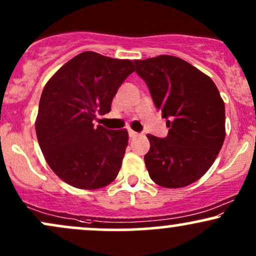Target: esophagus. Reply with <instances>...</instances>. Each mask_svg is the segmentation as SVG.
<instances>
[{
  "instance_id": "esophagus-1",
  "label": "esophagus",
  "mask_w": 256,
  "mask_h": 256,
  "mask_svg": "<svg viewBox=\"0 0 256 256\" xmlns=\"http://www.w3.org/2000/svg\"><path fill=\"white\" fill-rule=\"evenodd\" d=\"M128 137L130 138H136L137 136H138V134L136 131H134V130H131V128H128Z\"/></svg>"
}]
</instances>
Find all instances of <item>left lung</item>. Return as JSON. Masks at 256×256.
<instances>
[{
	"label": "left lung",
	"mask_w": 256,
	"mask_h": 256,
	"mask_svg": "<svg viewBox=\"0 0 256 256\" xmlns=\"http://www.w3.org/2000/svg\"><path fill=\"white\" fill-rule=\"evenodd\" d=\"M134 64L170 128L166 137L146 136L149 177L164 188L192 184L213 165L225 140V104L218 88L196 67L171 55L134 60Z\"/></svg>",
	"instance_id": "8db88e82"
}]
</instances>
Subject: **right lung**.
Here are the masks:
<instances>
[{
	"instance_id": "right-lung-1",
	"label": "right lung",
	"mask_w": 256,
	"mask_h": 256,
	"mask_svg": "<svg viewBox=\"0 0 256 256\" xmlns=\"http://www.w3.org/2000/svg\"><path fill=\"white\" fill-rule=\"evenodd\" d=\"M134 67L130 60L84 52L46 84L36 120L40 149L50 168L67 184L94 190L118 176L128 134L94 126L110 112L112 100Z\"/></svg>"
}]
</instances>
